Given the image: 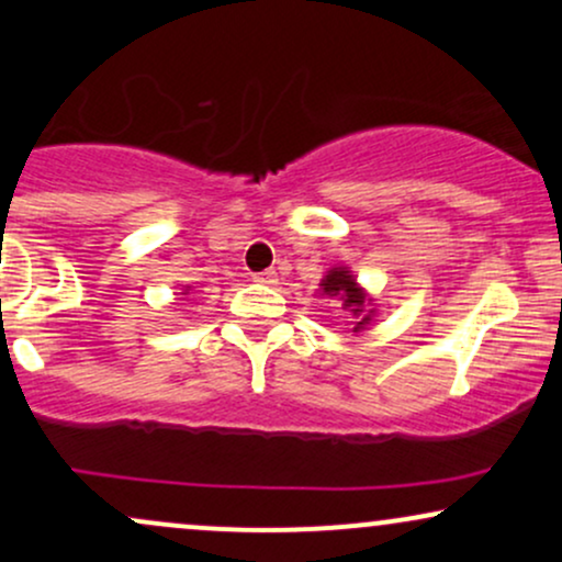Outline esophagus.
<instances>
[{"instance_id":"34e87169","label":"esophagus","mask_w":562,"mask_h":562,"mask_svg":"<svg viewBox=\"0 0 562 562\" xmlns=\"http://www.w3.org/2000/svg\"><path fill=\"white\" fill-rule=\"evenodd\" d=\"M254 282H259V285H274V282H277V272H272V269H267V272L254 274Z\"/></svg>"}]
</instances>
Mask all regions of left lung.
Returning a JSON list of instances; mask_svg holds the SVG:
<instances>
[{"mask_svg": "<svg viewBox=\"0 0 562 562\" xmlns=\"http://www.w3.org/2000/svg\"><path fill=\"white\" fill-rule=\"evenodd\" d=\"M322 293H325V295H338V299L344 301L346 312L359 314L364 308L362 290L357 288V282L351 280V274H348L346 269H333V272L325 277V282H322ZM367 319H370V317H364L357 327H362Z\"/></svg>", "mask_w": 562, "mask_h": 562, "instance_id": "left-lung-1", "label": "left lung"}]
</instances>
